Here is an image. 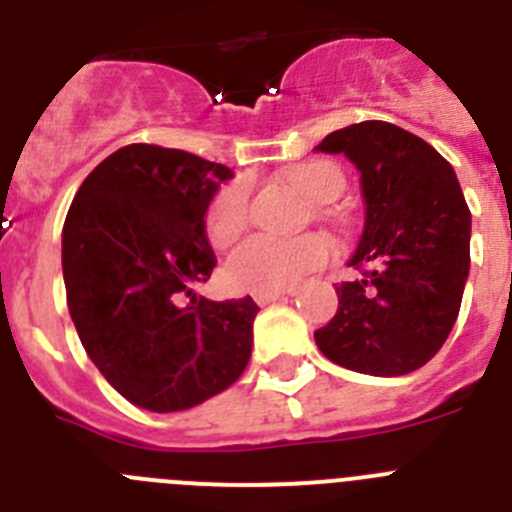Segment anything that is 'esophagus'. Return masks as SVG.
I'll list each match as a JSON object with an SVG mask.
<instances>
[{"label":"esophagus","mask_w":512,"mask_h":512,"mask_svg":"<svg viewBox=\"0 0 512 512\" xmlns=\"http://www.w3.org/2000/svg\"><path fill=\"white\" fill-rule=\"evenodd\" d=\"M284 295H292V289H277V292H259V295H253V300L259 302V305H269V302L282 300Z\"/></svg>","instance_id":"34e87169"}]
</instances>
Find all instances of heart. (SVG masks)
<instances>
[{
  "instance_id": "obj_1",
  "label": "heart",
  "mask_w": 512,
  "mask_h": 512,
  "mask_svg": "<svg viewBox=\"0 0 512 512\" xmlns=\"http://www.w3.org/2000/svg\"><path fill=\"white\" fill-rule=\"evenodd\" d=\"M287 179L315 205H330L346 192V174L338 164L315 158L292 166ZM318 215L328 223L336 220L333 210L320 207ZM251 223V189L246 182H230L217 189L205 212L207 241L215 248H228L246 233ZM333 256V246L325 235L310 233L302 238H271L253 235L251 241L235 248L225 264V279L238 292H277L325 266Z\"/></svg>"
}]
</instances>
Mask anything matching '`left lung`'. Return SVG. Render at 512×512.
I'll return each instance as SVG.
<instances>
[{"label": "left lung", "instance_id": "obj_1", "mask_svg": "<svg viewBox=\"0 0 512 512\" xmlns=\"http://www.w3.org/2000/svg\"><path fill=\"white\" fill-rule=\"evenodd\" d=\"M361 171L366 225L341 282L338 310L315 330L333 364L372 377L420 369L449 338L469 277L472 212L454 169L431 143L384 120L325 135Z\"/></svg>", "mask_w": 512, "mask_h": 512}]
</instances>
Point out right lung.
<instances>
[{"label":"right lung","instance_id":"right-lung-1","mask_svg":"<svg viewBox=\"0 0 512 512\" xmlns=\"http://www.w3.org/2000/svg\"><path fill=\"white\" fill-rule=\"evenodd\" d=\"M230 169L133 143L107 156L63 223L71 320L102 377L138 408L179 413L228 390L251 359L256 302L205 300V212Z\"/></svg>","mask_w":512,"mask_h":512}]
</instances>
